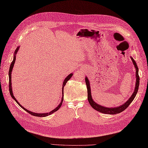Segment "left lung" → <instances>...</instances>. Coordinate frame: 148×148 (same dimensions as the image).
<instances>
[{"label": "left lung", "mask_w": 148, "mask_h": 148, "mask_svg": "<svg viewBox=\"0 0 148 148\" xmlns=\"http://www.w3.org/2000/svg\"><path fill=\"white\" fill-rule=\"evenodd\" d=\"M131 60L132 62H133V64L134 65L135 69H136V86H135V89H134V91L132 93V96L130 97V99H129L126 103L123 104V105L120 106L118 107H116V108H106L104 106H102L97 104L95 103L92 99V96H91V90H90V83L88 80V79L87 77L85 78V81H86V84L87 86V89H88V101L90 104V105L91 106V107L94 108L95 110L99 111L101 113H104V114H118L121 112H123L126 109L130 104L132 103V101L134 100V97H136V94H137L138 88H139V76L138 74V67L137 64H136V62H135V60L133 59V58H131Z\"/></svg>", "instance_id": "8db88e82"}]
</instances>
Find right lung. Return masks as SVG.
I'll return each mask as SVG.
<instances>
[{"mask_svg":"<svg viewBox=\"0 0 148 148\" xmlns=\"http://www.w3.org/2000/svg\"><path fill=\"white\" fill-rule=\"evenodd\" d=\"M18 49H19V47H18L16 49V50L15 51L14 56V59H13V60H12V63H11L10 66V69H9V91H10V96H12V97L13 98V99H14L15 101H16V103H17L18 105H19V106H21L22 109H24V110H25V111H27L28 113H29L30 114H31V115H32V116H37V117H45V116H49V115H51V114L54 113V112L58 111V109L60 108V106H61V105H62V104L63 99H64V87L65 86V85H66V82L69 80V79H71V77L72 76H73V74H70L69 75H68V76L66 77V78L65 79H64V81L63 82L62 88V99H61V101H60V104H59V105L58 106H57V108H56L54 109H53V110H52V111L49 112H47V113H36V112H33L27 110V109L24 108L23 106H22L19 104V103H18V102L16 100V98H15V97H14V96L13 92H12V82H11V73H12V69H13L14 63H15V62H16V56L17 52H18Z\"/></svg>","mask_w":148,"mask_h":148,"instance_id":"right-lung-1","label":"right lung"}]
</instances>
